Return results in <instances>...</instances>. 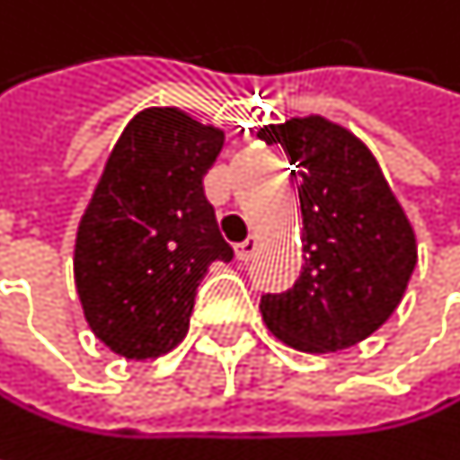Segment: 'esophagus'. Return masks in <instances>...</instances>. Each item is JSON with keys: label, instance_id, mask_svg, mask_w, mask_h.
Segmentation results:
<instances>
[{"label": "esophagus", "instance_id": "1", "mask_svg": "<svg viewBox=\"0 0 460 460\" xmlns=\"http://www.w3.org/2000/svg\"><path fill=\"white\" fill-rule=\"evenodd\" d=\"M255 250H258V239H255V236H247L244 242L236 244V258H239V261H250V258L255 255Z\"/></svg>", "mask_w": 460, "mask_h": 460}]
</instances>
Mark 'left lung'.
<instances>
[{
	"instance_id": "left-lung-1",
	"label": "left lung",
	"mask_w": 460,
	"mask_h": 460,
	"mask_svg": "<svg viewBox=\"0 0 460 460\" xmlns=\"http://www.w3.org/2000/svg\"><path fill=\"white\" fill-rule=\"evenodd\" d=\"M301 175L304 266L285 293L261 298L266 327L290 349L327 354L357 346L400 306L418 244L373 151L320 114L263 125Z\"/></svg>"
}]
</instances>
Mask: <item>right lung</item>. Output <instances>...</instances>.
<instances>
[{"mask_svg": "<svg viewBox=\"0 0 460 460\" xmlns=\"http://www.w3.org/2000/svg\"><path fill=\"white\" fill-rule=\"evenodd\" d=\"M224 130L175 106L138 111L114 143L74 242V282L98 341L125 359H156L189 332L213 261H231L202 175Z\"/></svg>", "mask_w": 460, "mask_h": 460, "instance_id": "obj_1", "label": "right lung"}]
</instances>
